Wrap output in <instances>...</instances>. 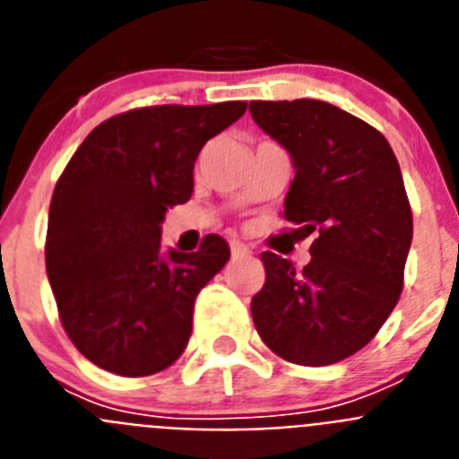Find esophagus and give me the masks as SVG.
<instances>
[{"label": "esophagus", "instance_id": "1", "mask_svg": "<svg viewBox=\"0 0 459 459\" xmlns=\"http://www.w3.org/2000/svg\"><path fill=\"white\" fill-rule=\"evenodd\" d=\"M230 250H232V257L234 259L248 257V255H250V248H248V246H246V243H241V241H232V243H230Z\"/></svg>", "mask_w": 459, "mask_h": 459}]
</instances>
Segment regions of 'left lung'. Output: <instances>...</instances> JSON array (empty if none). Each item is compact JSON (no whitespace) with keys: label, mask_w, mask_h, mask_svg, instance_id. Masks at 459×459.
I'll list each match as a JSON object with an SVG mask.
<instances>
[{"label":"left lung","mask_w":459,"mask_h":459,"mask_svg":"<svg viewBox=\"0 0 459 459\" xmlns=\"http://www.w3.org/2000/svg\"><path fill=\"white\" fill-rule=\"evenodd\" d=\"M250 115L296 169L282 216L317 234L303 271L262 253L255 328L280 359L331 366L375 338L403 291L413 237L403 172L386 137L331 103L253 100Z\"/></svg>","instance_id":"left-lung-1"}]
</instances>
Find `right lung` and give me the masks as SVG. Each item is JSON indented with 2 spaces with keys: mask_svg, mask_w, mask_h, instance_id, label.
<instances>
[{
  "mask_svg": "<svg viewBox=\"0 0 459 459\" xmlns=\"http://www.w3.org/2000/svg\"><path fill=\"white\" fill-rule=\"evenodd\" d=\"M248 103L153 105L96 126L52 193L46 269L68 338L121 377L165 370L184 354L195 299L230 259L209 234L197 253L160 250L169 206L193 195L206 140Z\"/></svg>",
  "mask_w": 459,
  "mask_h": 459,
  "instance_id": "add662e5",
  "label": "right lung"
}]
</instances>
